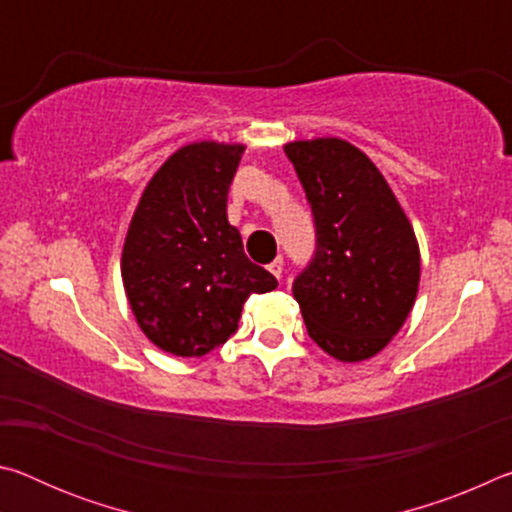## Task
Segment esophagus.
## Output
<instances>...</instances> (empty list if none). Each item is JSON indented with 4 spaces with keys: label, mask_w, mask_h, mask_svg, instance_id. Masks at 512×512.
I'll return each instance as SVG.
<instances>
[{
    "label": "esophagus",
    "mask_w": 512,
    "mask_h": 512,
    "mask_svg": "<svg viewBox=\"0 0 512 512\" xmlns=\"http://www.w3.org/2000/svg\"><path fill=\"white\" fill-rule=\"evenodd\" d=\"M268 271H271L277 280H280L282 277V273H284V259L282 257H277V259H273L271 264H268Z\"/></svg>",
    "instance_id": "34e87169"
}]
</instances>
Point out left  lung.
Masks as SVG:
<instances>
[{
    "label": "left lung",
    "instance_id": "left-lung-1",
    "mask_svg": "<svg viewBox=\"0 0 512 512\" xmlns=\"http://www.w3.org/2000/svg\"><path fill=\"white\" fill-rule=\"evenodd\" d=\"M316 250L293 280L307 334L341 361H363L404 325L420 282V250L391 187L366 153L336 137L293 142Z\"/></svg>",
    "mask_w": 512,
    "mask_h": 512
}]
</instances>
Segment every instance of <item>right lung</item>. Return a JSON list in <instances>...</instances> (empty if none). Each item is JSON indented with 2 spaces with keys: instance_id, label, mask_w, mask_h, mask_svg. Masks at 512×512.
Listing matches in <instances>:
<instances>
[{
  "instance_id": "obj_1",
  "label": "right lung",
  "mask_w": 512,
  "mask_h": 512,
  "mask_svg": "<svg viewBox=\"0 0 512 512\" xmlns=\"http://www.w3.org/2000/svg\"><path fill=\"white\" fill-rule=\"evenodd\" d=\"M244 146L198 142L162 164L128 228L121 277L142 332L176 357H201L237 332L253 293L277 287L228 223Z\"/></svg>"
}]
</instances>
